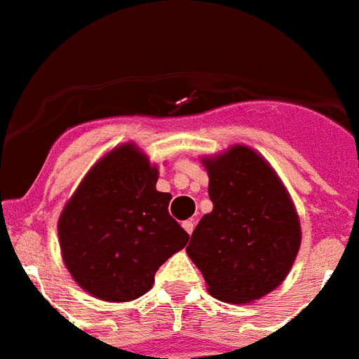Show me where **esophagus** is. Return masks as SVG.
<instances>
[{"instance_id": "1", "label": "esophagus", "mask_w": 359, "mask_h": 359, "mask_svg": "<svg viewBox=\"0 0 359 359\" xmlns=\"http://www.w3.org/2000/svg\"><path fill=\"white\" fill-rule=\"evenodd\" d=\"M183 229H185V231H187L189 235L193 233V229H194V222H193V220H185V222H183Z\"/></svg>"}]
</instances>
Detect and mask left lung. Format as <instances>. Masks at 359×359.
<instances>
[{
    "mask_svg": "<svg viewBox=\"0 0 359 359\" xmlns=\"http://www.w3.org/2000/svg\"><path fill=\"white\" fill-rule=\"evenodd\" d=\"M213 211L191 235L187 256L208 293L222 302L248 304L287 278L302 229L293 198L271 163L250 146L202 157Z\"/></svg>",
    "mask_w": 359,
    "mask_h": 359,
    "instance_id": "8db88e82",
    "label": "left lung"
}]
</instances>
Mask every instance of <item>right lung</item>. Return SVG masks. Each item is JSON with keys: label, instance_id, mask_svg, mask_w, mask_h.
Segmentation results:
<instances>
[{"label": "right lung", "instance_id": "1", "mask_svg": "<svg viewBox=\"0 0 359 359\" xmlns=\"http://www.w3.org/2000/svg\"><path fill=\"white\" fill-rule=\"evenodd\" d=\"M159 168L135 142L114 146L90 166L65 203L57 233L74 282L105 302L148 293L157 269L187 245L156 189Z\"/></svg>", "mask_w": 359, "mask_h": 359}]
</instances>
